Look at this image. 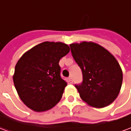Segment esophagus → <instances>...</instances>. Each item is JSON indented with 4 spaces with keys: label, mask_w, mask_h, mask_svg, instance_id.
<instances>
[{
    "label": "esophagus",
    "mask_w": 131,
    "mask_h": 131,
    "mask_svg": "<svg viewBox=\"0 0 131 131\" xmlns=\"http://www.w3.org/2000/svg\"><path fill=\"white\" fill-rule=\"evenodd\" d=\"M68 82H69L70 84H72V77H68Z\"/></svg>",
    "instance_id": "34e87169"
}]
</instances>
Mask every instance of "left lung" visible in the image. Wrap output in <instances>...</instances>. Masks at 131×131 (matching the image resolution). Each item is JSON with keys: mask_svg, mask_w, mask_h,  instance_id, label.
<instances>
[{"mask_svg": "<svg viewBox=\"0 0 131 131\" xmlns=\"http://www.w3.org/2000/svg\"><path fill=\"white\" fill-rule=\"evenodd\" d=\"M73 58L82 69L83 82L75 85L80 98L91 107L103 108L117 98L123 73L120 65L103 47L93 42L70 45Z\"/></svg>", "mask_w": 131, "mask_h": 131, "instance_id": "1", "label": "left lung"}]
</instances>
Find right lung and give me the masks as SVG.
I'll return each instance as SVG.
<instances>
[{
    "label": "right lung",
    "mask_w": 131,
    "mask_h": 131,
    "mask_svg": "<svg viewBox=\"0 0 131 131\" xmlns=\"http://www.w3.org/2000/svg\"><path fill=\"white\" fill-rule=\"evenodd\" d=\"M70 47L61 42H44L25 52L15 66L13 82L24 103L41 112L54 107L61 99L66 82L60 75L59 61Z\"/></svg>",
    "instance_id": "add662e5"
}]
</instances>
